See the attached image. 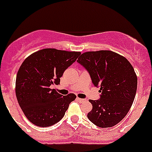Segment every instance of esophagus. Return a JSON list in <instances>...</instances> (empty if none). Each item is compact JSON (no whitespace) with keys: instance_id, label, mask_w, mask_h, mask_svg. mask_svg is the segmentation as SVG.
Returning <instances> with one entry per match:
<instances>
[{"instance_id":"34e87169","label":"esophagus","mask_w":152,"mask_h":152,"mask_svg":"<svg viewBox=\"0 0 152 152\" xmlns=\"http://www.w3.org/2000/svg\"><path fill=\"white\" fill-rule=\"evenodd\" d=\"M77 100L80 102H84L86 100L85 99H82V98H79V97H77Z\"/></svg>"}]
</instances>
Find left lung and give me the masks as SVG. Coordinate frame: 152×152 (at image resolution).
I'll return each mask as SVG.
<instances>
[{
    "label": "left lung",
    "mask_w": 152,
    "mask_h": 152,
    "mask_svg": "<svg viewBox=\"0 0 152 152\" xmlns=\"http://www.w3.org/2000/svg\"><path fill=\"white\" fill-rule=\"evenodd\" d=\"M77 61L101 92L99 100H89L93 108L88 119L101 128L114 126L126 116L135 99L137 76L133 67L126 58L109 50L84 52Z\"/></svg>",
    "instance_id": "1"
}]
</instances>
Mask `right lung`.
Segmentation results:
<instances>
[{
	"mask_svg": "<svg viewBox=\"0 0 152 152\" xmlns=\"http://www.w3.org/2000/svg\"><path fill=\"white\" fill-rule=\"evenodd\" d=\"M80 55L79 52L44 49L24 60L17 72L15 91L19 105L31 123L48 127L62 119L76 96H62L50 86L60 84L64 71Z\"/></svg>",
	"mask_w": 152,
	"mask_h": 152,
	"instance_id": "1",
	"label": "right lung"
}]
</instances>
